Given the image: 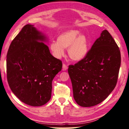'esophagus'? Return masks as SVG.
I'll return each mask as SVG.
<instances>
[{"label":"esophagus","mask_w":129,"mask_h":129,"mask_svg":"<svg viewBox=\"0 0 129 129\" xmlns=\"http://www.w3.org/2000/svg\"><path fill=\"white\" fill-rule=\"evenodd\" d=\"M67 69H68V66H67L66 64H63V65H62V70L63 71H66V70H67Z\"/></svg>","instance_id":"1"}]
</instances>
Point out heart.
<instances>
[{
    "label": "heart",
    "instance_id": "1",
    "mask_svg": "<svg viewBox=\"0 0 129 129\" xmlns=\"http://www.w3.org/2000/svg\"><path fill=\"white\" fill-rule=\"evenodd\" d=\"M80 34L78 30H70L58 36L57 41H52L49 45L53 56L61 58L65 54L64 49L68 48V55L72 60H83L88 52L89 42L86 36Z\"/></svg>",
    "mask_w": 129,
    "mask_h": 129
}]
</instances>
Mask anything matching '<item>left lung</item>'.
I'll list each match as a JSON object with an SVG mask.
<instances>
[{
	"mask_svg": "<svg viewBox=\"0 0 129 129\" xmlns=\"http://www.w3.org/2000/svg\"><path fill=\"white\" fill-rule=\"evenodd\" d=\"M120 62L117 44L109 32L103 30L86 57L69 66L76 102L87 107L105 100L116 86Z\"/></svg>",
	"mask_w": 129,
	"mask_h": 129,
	"instance_id": "obj_1",
	"label": "left lung"
}]
</instances>
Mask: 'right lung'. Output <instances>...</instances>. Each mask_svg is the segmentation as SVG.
<instances>
[{
	"mask_svg": "<svg viewBox=\"0 0 129 129\" xmlns=\"http://www.w3.org/2000/svg\"><path fill=\"white\" fill-rule=\"evenodd\" d=\"M47 39L34 25L26 24L11 42L7 54L10 89L20 101L35 107L49 101L52 81L62 67L44 43Z\"/></svg>",
	"mask_w": 129,
	"mask_h": 129,
	"instance_id": "obj_1",
	"label": "right lung"
}]
</instances>
